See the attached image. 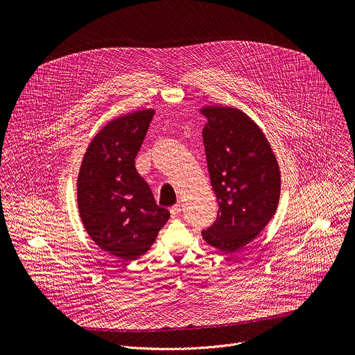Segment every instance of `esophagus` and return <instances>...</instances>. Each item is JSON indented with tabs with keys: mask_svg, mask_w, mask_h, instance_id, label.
Segmentation results:
<instances>
[{
	"mask_svg": "<svg viewBox=\"0 0 355 355\" xmlns=\"http://www.w3.org/2000/svg\"><path fill=\"white\" fill-rule=\"evenodd\" d=\"M180 212H181V205H180V204H177V205H174V207L170 208V214H171V218H173V219L177 218V216L180 215Z\"/></svg>",
	"mask_w": 355,
	"mask_h": 355,
	"instance_id": "34e87169",
	"label": "esophagus"
}]
</instances>
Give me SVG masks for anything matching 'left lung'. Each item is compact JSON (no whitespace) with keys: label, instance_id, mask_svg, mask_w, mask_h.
Wrapping results in <instances>:
<instances>
[{"label":"left lung","instance_id":"8db88e82","mask_svg":"<svg viewBox=\"0 0 355 355\" xmlns=\"http://www.w3.org/2000/svg\"><path fill=\"white\" fill-rule=\"evenodd\" d=\"M199 112L211 184L219 211L202 237L222 252H236L254 240L278 208L281 171L261 128L241 110L208 105Z\"/></svg>","mask_w":355,"mask_h":355}]
</instances>
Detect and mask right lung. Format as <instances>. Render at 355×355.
<instances>
[{"instance_id": "right-lung-1", "label": "right lung", "mask_w": 355, "mask_h": 355, "mask_svg": "<svg viewBox=\"0 0 355 355\" xmlns=\"http://www.w3.org/2000/svg\"><path fill=\"white\" fill-rule=\"evenodd\" d=\"M153 116L155 110H141L108 122L88 144L77 178L84 229L122 261L143 256L170 218L135 167Z\"/></svg>"}]
</instances>
